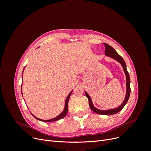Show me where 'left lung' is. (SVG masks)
Listing matches in <instances>:
<instances>
[{
	"mask_svg": "<svg viewBox=\"0 0 151 151\" xmlns=\"http://www.w3.org/2000/svg\"><path fill=\"white\" fill-rule=\"evenodd\" d=\"M104 45L105 46V53H106V55L114 59H115L116 60L122 64V65L123 68V70H124V72L126 74V77H127V94H126L125 99L124 100V101H123V103L122 104L121 106H120L118 108H115V109H109V110L103 111V110H100V109H98L96 108H94L93 105L92 101H91V99L89 97V94L86 92H85V94H86V97L88 98V99L89 100V106H90L91 109H92V110L94 113H97V114H99V115H114V114L117 113L120 111H121L123 109V108L125 106V105L127 103L128 100H129L130 94V76H129V72H128V71L127 70L126 63H125V61L123 60V58L116 52V50L115 49L110 46V45H109L106 43H104Z\"/></svg>",
	"mask_w": 151,
	"mask_h": 151,
	"instance_id": "obj_1",
	"label": "left lung"
}]
</instances>
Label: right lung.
Listing matches in <instances>:
<instances>
[{
  "mask_svg": "<svg viewBox=\"0 0 151 151\" xmlns=\"http://www.w3.org/2000/svg\"><path fill=\"white\" fill-rule=\"evenodd\" d=\"M21 87H22V85H21ZM21 91H22V88H21ZM72 93V91L71 92L69 93V94L68 95V96H67V99H66V100H65V108H64V109H63V112L60 114V115H58V116H57V117H55V118H53V119L49 120H41V119H40V118H36V116H35L33 115V116L35 118H36V119H37V120H40V121H42V122H55V121H57V120H60V119H62V118H63V117H65V116L67 115V113H68V101H69V98H70V95H71Z\"/></svg>",
  "mask_w": 151,
  "mask_h": 151,
  "instance_id": "add662e5",
  "label": "right lung"
}]
</instances>
